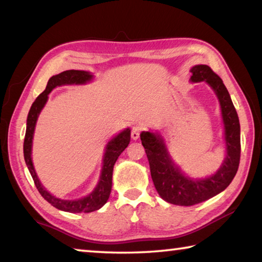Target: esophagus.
Returning <instances> with one entry per match:
<instances>
[{
  "instance_id": "obj_1",
  "label": "esophagus",
  "mask_w": 262,
  "mask_h": 262,
  "mask_svg": "<svg viewBox=\"0 0 262 262\" xmlns=\"http://www.w3.org/2000/svg\"><path fill=\"white\" fill-rule=\"evenodd\" d=\"M140 133H141V128L139 126H134L132 128V133H130V136L133 140H137L140 137Z\"/></svg>"
}]
</instances>
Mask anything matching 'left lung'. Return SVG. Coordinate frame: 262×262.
I'll list each match as a JSON object with an SVG mask.
<instances>
[{"instance_id":"obj_1","label":"left lung","mask_w":262,"mask_h":262,"mask_svg":"<svg viewBox=\"0 0 262 262\" xmlns=\"http://www.w3.org/2000/svg\"><path fill=\"white\" fill-rule=\"evenodd\" d=\"M190 73V81H205L219 98L224 122L227 157L215 174L205 179H190L181 173L172 161L161 135L142 132V145L147 154L155 187L162 199L177 206L196 205L223 192L236 176L241 161V125L223 81L206 64L194 66Z\"/></svg>"}]
</instances>
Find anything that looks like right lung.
<instances>
[{
    "mask_svg": "<svg viewBox=\"0 0 262 262\" xmlns=\"http://www.w3.org/2000/svg\"><path fill=\"white\" fill-rule=\"evenodd\" d=\"M92 75L89 72L84 70H66L59 75L52 76L47 82V86L42 94L37 97L30 108L28 115V121H26V132L24 139V159L26 165L32 176L34 185L41 196L45 199L47 202H50L53 207L57 209L68 211V212H91L98 210L99 208L103 207L107 202L111 189H112V174L113 167L117 162L118 157L120 156L121 152L127 148V145L130 142V129L122 130L120 134H118L115 137L111 140L107 145H106L104 158H103V168H101V173L98 184L96 188L88 195L78 200H61L47 192L46 188L41 185L38 179V176L35 173L32 158H31V152H32V140L34 134L35 123H37L38 117L40 114L41 110L45 106L48 99V95L56 86L67 85V84H85L90 82L92 79Z\"/></svg>",
    "mask_w": 262,
    "mask_h": 262,
    "instance_id": "add662e5",
    "label": "right lung"
}]
</instances>
